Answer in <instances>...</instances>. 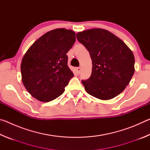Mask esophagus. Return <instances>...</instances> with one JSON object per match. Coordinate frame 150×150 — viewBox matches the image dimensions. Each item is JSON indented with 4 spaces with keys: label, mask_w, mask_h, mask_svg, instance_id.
<instances>
[{
    "label": "esophagus",
    "mask_w": 150,
    "mask_h": 150,
    "mask_svg": "<svg viewBox=\"0 0 150 150\" xmlns=\"http://www.w3.org/2000/svg\"><path fill=\"white\" fill-rule=\"evenodd\" d=\"M77 73L78 74H79V73H81V67H77Z\"/></svg>",
    "instance_id": "obj_1"
}]
</instances>
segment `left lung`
Masks as SVG:
<instances>
[{"label": "left lung", "instance_id": "1", "mask_svg": "<svg viewBox=\"0 0 150 150\" xmlns=\"http://www.w3.org/2000/svg\"><path fill=\"white\" fill-rule=\"evenodd\" d=\"M77 39L88 51L92 59L91 77L81 81L87 93L101 100L118 96L134 73L132 52L122 40L104 29L79 32Z\"/></svg>", "mask_w": 150, "mask_h": 150}]
</instances>
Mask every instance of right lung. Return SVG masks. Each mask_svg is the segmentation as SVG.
Returning <instances> with one entry per match:
<instances>
[{
	"instance_id": "add662e5",
	"label": "right lung",
	"mask_w": 150,
	"mask_h": 150,
	"mask_svg": "<svg viewBox=\"0 0 150 150\" xmlns=\"http://www.w3.org/2000/svg\"><path fill=\"white\" fill-rule=\"evenodd\" d=\"M75 42V33L57 28L45 33L26 52L21 63L22 83L33 97L42 102L55 99L74 75L66 54Z\"/></svg>"
}]
</instances>
